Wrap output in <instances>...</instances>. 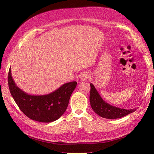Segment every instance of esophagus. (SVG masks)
<instances>
[{"label":"esophagus","instance_id":"34e87169","mask_svg":"<svg viewBox=\"0 0 154 154\" xmlns=\"http://www.w3.org/2000/svg\"><path fill=\"white\" fill-rule=\"evenodd\" d=\"M89 74H87V73H84L81 75H80V80H82V81H85V80H87L88 78H89Z\"/></svg>","mask_w":154,"mask_h":154}]
</instances>
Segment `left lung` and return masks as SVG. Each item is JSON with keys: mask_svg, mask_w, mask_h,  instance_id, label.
Instances as JSON below:
<instances>
[{"mask_svg": "<svg viewBox=\"0 0 154 154\" xmlns=\"http://www.w3.org/2000/svg\"><path fill=\"white\" fill-rule=\"evenodd\" d=\"M90 103L92 109L99 116L108 119H114L123 117L136 110L134 109H120L113 106L105 102L97 91L92 84H91Z\"/></svg>", "mask_w": 154, "mask_h": 154, "instance_id": "1", "label": "left lung"}]
</instances>
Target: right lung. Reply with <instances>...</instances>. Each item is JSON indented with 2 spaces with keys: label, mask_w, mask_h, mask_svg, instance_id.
<instances>
[{
  "label": "right lung",
  "mask_w": 154,
  "mask_h": 154,
  "mask_svg": "<svg viewBox=\"0 0 154 154\" xmlns=\"http://www.w3.org/2000/svg\"><path fill=\"white\" fill-rule=\"evenodd\" d=\"M8 84L14 100L24 114L32 120L48 123L57 120L66 112L77 82L74 81L64 84L47 95H29L15 85L10 68Z\"/></svg>",
  "instance_id": "right-lung-1"
}]
</instances>
